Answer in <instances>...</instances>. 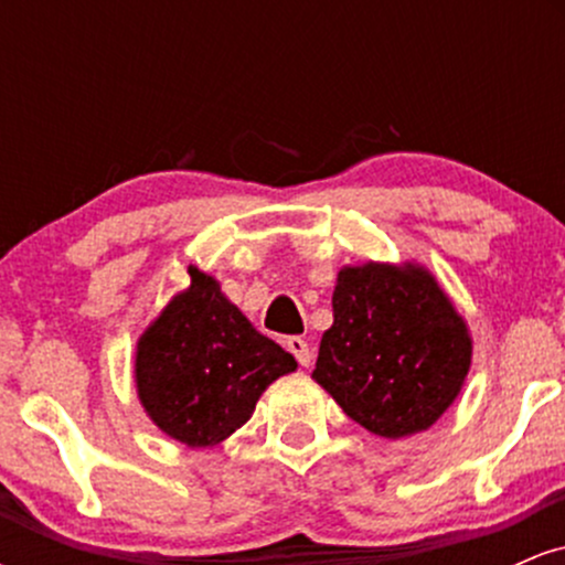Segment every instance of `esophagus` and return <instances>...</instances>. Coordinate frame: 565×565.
I'll use <instances>...</instances> for the list:
<instances>
[{
  "mask_svg": "<svg viewBox=\"0 0 565 565\" xmlns=\"http://www.w3.org/2000/svg\"><path fill=\"white\" fill-rule=\"evenodd\" d=\"M287 350L300 361V366H310V361H313V353H310L308 342L302 337H287Z\"/></svg>",
  "mask_w": 565,
  "mask_h": 565,
  "instance_id": "obj_1",
  "label": "esophagus"
}]
</instances>
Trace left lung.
I'll return each instance as SVG.
<instances>
[{"mask_svg": "<svg viewBox=\"0 0 565 565\" xmlns=\"http://www.w3.org/2000/svg\"><path fill=\"white\" fill-rule=\"evenodd\" d=\"M332 310L310 377L380 438L436 425L472 364L468 321L438 278L414 260L342 265Z\"/></svg>", "mask_w": 565, "mask_h": 565, "instance_id": "obj_1", "label": "left lung"}]
</instances>
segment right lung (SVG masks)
Here are the masks:
<instances>
[{"label": "right lung", "mask_w": 565, "mask_h": 565, "mask_svg": "<svg viewBox=\"0 0 565 565\" xmlns=\"http://www.w3.org/2000/svg\"><path fill=\"white\" fill-rule=\"evenodd\" d=\"M191 284L138 337L135 387L164 436L206 449L236 433L260 395L297 369L295 355L252 327L196 265Z\"/></svg>", "instance_id": "right-lung-1"}]
</instances>
